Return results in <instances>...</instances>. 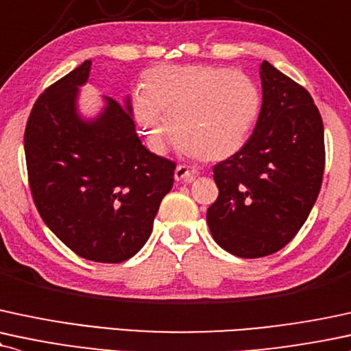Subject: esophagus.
Returning <instances> with one entry per match:
<instances>
[{"label": "esophagus", "instance_id": "esophagus-1", "mask_svg": "<svg viewBox=\"0 0 351 351\" xmlns=\"http://www.w3.org/2000/svg\"><path fill=\"white\" fill-rule=\"evenodd\" d=\"M197 175H199V171H197L196 168L188 167V165H178L175 170L176 181H186V183H191V181L196 180Z\"/></svg>", "mask_w": 351, "mask_h": 351}]
</instances>
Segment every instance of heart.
I'll list each match as a JSON object with an SVG mask.
<instances>
[{
  "label": "heart",
  "instance_id": "obj_1",
  "mask_svg": "<svg viewBox=\"0 0 351 351\" xmlns=\"http://www.w3.org/2000/svg\"><path fill=\"white\" fill-rule=\"evenodd\" d=\"M260 108V91L250 77L214 65L155 66L143 75L134 101L152 150L165 152L173 124L181 150L210 162L242 149Z\"/></svg>",
  "mask_w": 351,
  "mask_h": 351
}]
</instances>
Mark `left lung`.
Segmentation results:
<instances>
[{
  "label": "left lung",
  "instance_id": "8db88e82",
  "mask_svg": "<svg viewBox=\"0 0 351 351\" xmlns=\"http://www.w3.org/2000/svg\"><path fill=\"white\" fill-rule=\"evenodd\" d=\"M261 109L247 143L214 167L219 188L208 209L210 234L242 258L288 245L309 216L322 184L324 124L306 88L260 63Z\"/></svg>",
  "mask_w": 351,
  "mask_h": 351
}]
</instances>
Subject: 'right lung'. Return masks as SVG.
I'll return each mask as SVG.
<instances>
[{"label":"right lung","instance_id":"obj_1","mask_svg":"<svg viewBox=\"0 0 351 351\" xmlns=\"http://www.w3.org/2000/svg\"><path fill=\"white\" fill-rule=\"evenodd\" d=\"M91 60L49 86L24 134L31 193L42 221L77 255L121 263L145 245L175 163L152 154L135 132L130 98L103 96L93 117L80 112Z\"/></svg>","mask_w":351,"mask_h":351}]
</instances>
